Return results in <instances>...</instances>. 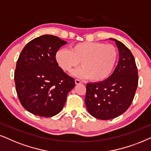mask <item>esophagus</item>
I'll return each instance as SVG.
<instances>
[{
	"mask_svg": "<svg viewBox=\"0 0 151 151\" xmlns=\"http://www.w3.org/2000/svg\"><path fill=\"white\" fill-rule=\"evenodd\" d=\"M81 83V81H80L79 79H75V83L77 85H78V84H80V83Z\"/></svg>",
	"mask_w": 151,
	"mask_h": 151,
	"instance_id": "34e87169",
	"label": "esophagus"
}]
</instances>
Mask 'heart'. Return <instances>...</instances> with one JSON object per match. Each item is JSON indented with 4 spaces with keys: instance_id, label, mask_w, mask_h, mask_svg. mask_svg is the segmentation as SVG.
Segmentation results:
<instances>
[{
    "instance_id": "b5f03b06",
    "label": "heart",
    "mask_w": 151,
    "mask_h": 151,
    "mask_svg": "<svg viewBox=\"0 0 151 151\" xmlns=\"http://www.w3.org/2000/svg\"><path fill=\"white\" fill-rule=\"evenodd\" d=\"M118 58L117 49L114 45L96 42H83L72 46L71 49L60 48L55 53V60L65 72L72 71L74 77L88 78L100 82L109 77Z\"/></svg>"
}]
</instances>
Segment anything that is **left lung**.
I'll return each mask as SVG.
<instances>
[{"label": "left lung", "instance_id": "8db88e82", "mask_svg": "<svg viewBox=\"0 0 151 151\" xmlns=\"http://www.w3.org/2000/svg\"><path fill=\"white\" fill-rule=\"evenodd\" d=\"M115 42L119 60L109 77L100 82L88 83L85 103L88 111L100 120H110L123 114L134 99L138 86V71L134 58L121 42Z\"/></svg>", "mask_w": 151, "mask_h": 151}]
</instances>
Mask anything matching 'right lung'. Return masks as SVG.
I'll return each instance as SVG.
<instances>
[{
	"label": "right lung",
	"mask_w": 151,
	"mask_h": 151,
	"mask_svg": "<svg viewBox=\"0 0 151 151\" xmlns=\"http://www.w3.org/2000/svg\"><path fill=\"white\" fill-rule=\"evenodd\" d=\"M65 44L56 36L41 35L29 42L19 55L14 72L16 91L22 106L34 115L58 114L75 86L74 79L55 60L56 51Z\"/></svg>",
	"instance_id": "obj_1"
}]
</instances>
